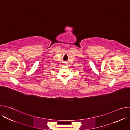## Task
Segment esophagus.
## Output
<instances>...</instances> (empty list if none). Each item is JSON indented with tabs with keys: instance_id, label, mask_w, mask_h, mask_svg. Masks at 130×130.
<instances>
[{
	"instance_id": "obj_1",
	"label": "esophagus",
	"mask_w": 130,
	"mask_h": 130,
	"mask_svg": "<svg viewBox=\"0 0 130 130\" xmlns=\"http://www.w3.org/2000/svg\"><path fill=\"white\" fill-rule=\"evenodd\" d=\"M64 65H67V63H65L64 64Z\"/></svg>"
}]
</instances>
